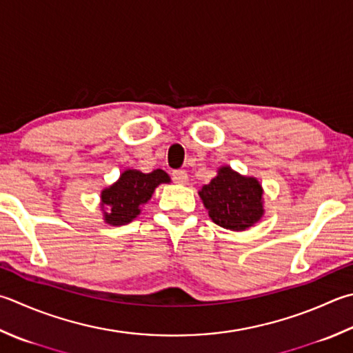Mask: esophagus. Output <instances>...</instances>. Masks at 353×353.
I'll return each mask as SVG.
<instances>
[{"mask_svg": "<svg viewBox=\"0 0 353 353\" xmlns=\"http://www.w3.org/2000/svg\"><path fill=\"white\" fill-rule=\"evenodd\" d=\"M172 179H174V183H176V184H185L189 181L188 172L174 170V172H172Z\"/></svg>", "mask_w": 353, "mask_h": 353, "instance_id": "34e87169", "label": "esophagus"}]
</instances>
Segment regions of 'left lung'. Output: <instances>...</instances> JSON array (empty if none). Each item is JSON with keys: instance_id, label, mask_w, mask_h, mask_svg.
Segmentation results:
<instances>
[{"instance_id": "1", "label": "left lung", "mask_w": 353, "mask_h": 353, "mask_svg": "<svg viewBox=\"0 0 353 353\" xmlns=\"http://www.w3.org/2000/svg\"><path fill=\"white\" fill-rule=\"evenodd\" d=\"M204 208L215 224L241 232L258 223L264 215L263 188L256 178L243 176L229 165L198 192Z\"/></svg>"}]
</instances>
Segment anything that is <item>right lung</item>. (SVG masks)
<instances>
[{"label":"right lung","instance_id":"add662e5","mask_svg":"<svg viewBox=\"0 0 353 353\" xmlns=\"http://www.w3.org/2000/svg\"><path fill=\"white\" fill-rule=\"evenodd\" d=\"M163 183H170V176L161 169L150 174L135 169L124 170L117 183L101 192L104 221L110 225L130 223L141 214V205L149 201L155 189Z\"/></svg>","mask_w":353,"mask_h":353}]
</instances>
